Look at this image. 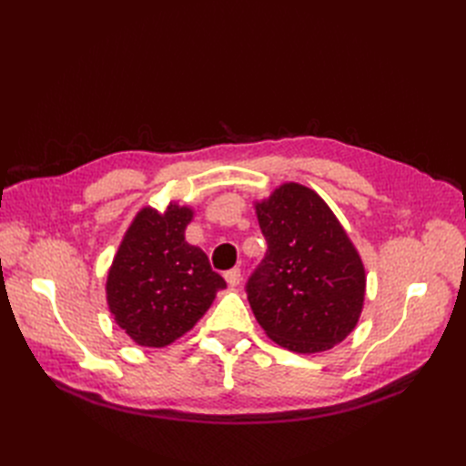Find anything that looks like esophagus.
<instances>
[{
    "label": "esophagus",
    "instance_id": "esophagus-1",
    "mask_svg": "<svg viewBox=\"0 0 466 466\" xmlns=\"http://www.w3.org/2000/svg\"><path fill=\"white\" fill-rule=\"evenodd\" d=\"M223 276H225V279H228V284L231 288H235V286H238V281H241V268H231V270H228Z\"/></svg>",
    "mask_w": 466,
    "mask_h": 466
}]
</instances>
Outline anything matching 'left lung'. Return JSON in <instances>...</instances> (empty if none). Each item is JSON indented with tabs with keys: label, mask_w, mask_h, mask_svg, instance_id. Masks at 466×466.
<instances>
[{
	"label": "left lung",
	"mask_w": 466,
	"mask_h": 466,
	"mask_svg": "<svg viewBox=\"0 0 466 466\" xmlns=\"http://www.w3.org/2000/svg\"><path fill=\"white\" fill-rule=\"evenodd\" d=\"M266 252L247 279V298L274 342L315 354L358 324L365 270L330 208L311 188L288 182L257 204Z\"/></svg>",
	"instance_id": "obj_1"
}]
</instances>
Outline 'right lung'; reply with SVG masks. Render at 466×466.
I'll return each mask as SVG.
<instances>
[{"instance_id": "obj_1", "label": "right lung", "mask_w": 466, "mask_h": 466, "mask_svg": "<svg viewBox=\"0 0 466 466\" xmlns=\"http://www.w3.org/2000/svg\"><path fill=\"white\" fill-rule=\"evenodd\" d=\"M190 208L165 214L144 208L112 262L106 301L118 327L139 346L161 348L188 332L208 311L225 279L206 252L185 241Z\"/></svg>"}]
</instances>
